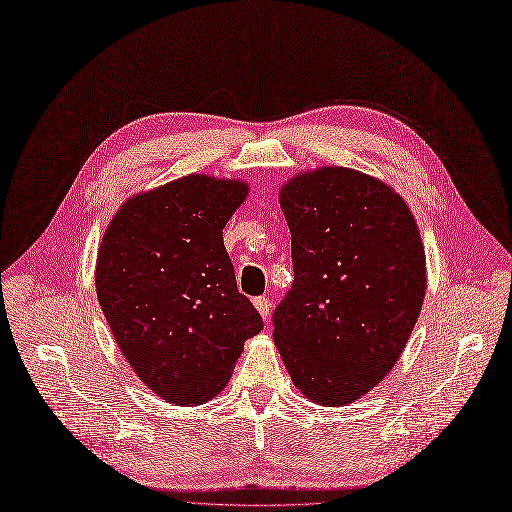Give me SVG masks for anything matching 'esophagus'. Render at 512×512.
Wrapping results in <instances>:
<instances>
[{
    "label": "esophagus",
    "instance_id": "esophagus-1",
    "mask_svg": "<svg viewBox=\"0 0 512 512\" xmlns=\"http://www.w3.org/2000/svg\"><path fill=\"white\" fill-rule=\"evenodd\" d=\"M254 305L258 309V314L262 316V320L269 322V318H271V303H269V299L267 297H256Z\"/></svg>",
    "mask_w": 512,
    "mask_h": 512
}]
</instances>
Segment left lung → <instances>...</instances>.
<instances>
[{"mask_svg":"<svg viewBox=\"0 0 512 512\" xmlns=\"http://www.w3.org/2000/svg\"><path fill=\"white\" fill-rule=\"evenodd\" d=\"M280 205L294 282L273 339L301 393L350 404L389 374L421 314V235L401 196L350 168L299 175Z\"/></svg>","mask_w":512,"mask_h":512,"instance_id":"1","label":"left lung"}]
</instances>
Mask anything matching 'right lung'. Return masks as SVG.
Wrapping results in <instances>:
<instances>
[{"label": "right lung", "instance_id": "right-lung-1", "mask_svg": "<svg viewBox=\"0 0 512 512\" xmlns=\"http://www.w3.org/2000/svg\"><path fill=\"white\" fill-rule=\"evenodd\" d=\"M247 185L190 175L134 196L100 245L96 290L136 376L173 404L222 391L262 318L239 292L222 228Z\"/></svg>", "mask_w": 512, "mask_h": 512}]
</instances>
